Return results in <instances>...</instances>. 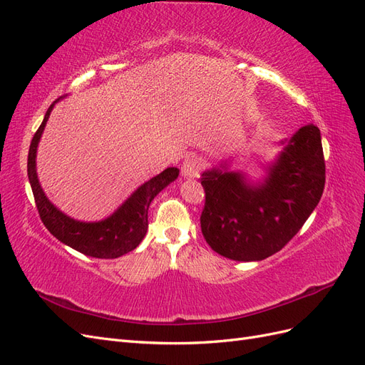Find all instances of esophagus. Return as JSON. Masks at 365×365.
I'll return each mask as SVG.
<instances>
[{
    "instance_id": "obj_1",
    "label": "esophagus",
    "mask_w": 365,
    "mask_h": 365,
    "mask_svg": "<svg viewBox=\"0 0 365 365\" xmlns=\"http://www.w3.org/2000/svg\"><path fill=\"white\" fill-rule=\"evenodd\" d=\"M200 170H201V158H197L195 155L187 157L181 164V173L187 180L196 178V176L200 175Z\"/></svg>"
}]
</instances>
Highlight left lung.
Instances as JSON below:
<instances>
[{"label": "left lung", "mask_w": 365, "mask_h": 365, "mask_svg": "<svg viewBox=\"0 0 365 365\" xmlns=\"http://www.w3.org/2000/svg\"><path fill=\"white\" fill-rule=\"evenodd\" d=\"M262 181L230 170L227 163L202 172L205 205L201 230L217 254L237 262L263 260L300 231L324 190L326 165L319 129H298Z\"/></svg>", "instance_id": "left-lung-1"}]
</instances>
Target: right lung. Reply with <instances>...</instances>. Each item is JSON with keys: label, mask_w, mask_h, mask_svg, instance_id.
<instances>
[{"label": "right lung", "mask_w": 365, "mask_h": 365, "mask_svg": "<svg viewBox=\"0 0 365 365\" xmlns=\"http://www.w3.org/2000/svg\"><path fill=\"white\" fill-rule=\"evenodd\" d=\"M61 98L54 101L47 109L46 117H43L36 134L33 135L29 149L27 173L41 220L62 244L85 254V256L96 259H117L140 245V242L148 233V210L150 202L163 189L178 178L180 170L176 168H168L160 175L153 176L145 184H141L113 215L97 220V222H83V220H77L65 215L56 205H53L43 193L36 173L39 140L46 129L53 106Z\"/></svg>", "instance_id": "1"}]
</instances>
